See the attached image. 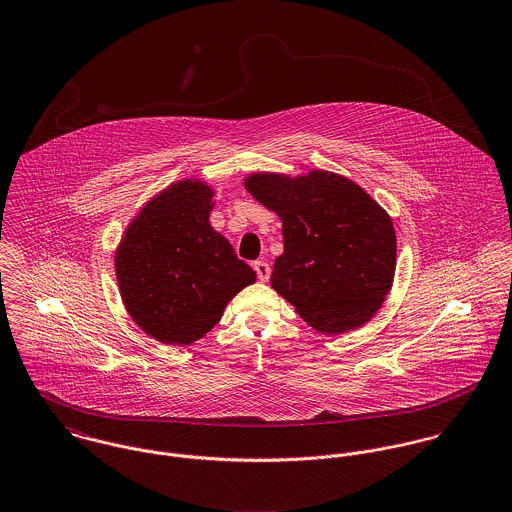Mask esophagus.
<instances>
[{
  "mask_svg": "<svg viewBox=\"0 0 512 512\" xmlns=\"http://www.w3.org/2000/svg\"><path fill=\"white\" fill-rule=\"evenodd\" d=\"M253 269H255L257 279H259L261 283L269 281V277H271V267H269V263H265V261H255V263H253Z\"/></svg>",
  "mask_w": 512,
  "mask_h": 512,
  "instance_id": "34e87169",
  "label": "esophagus"
}]
</instances>
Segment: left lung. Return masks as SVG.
I'll return each mask as SVG.
<instances>
[{"label": "left lung", "instance_id": "1", "mask_svg": "<svg viewBox=\"0 0 512 512\" xmlns=\"http://www.w3.org/2000/svg\"><path fill=\"white\" fill-rule=\"evenodd\" d=\"M245 190L283 222L271 286L322 334H343L383 306L397 269L391 216L353 180L330 171L253 172Z\"/></svg>", "mask_w": 512, "mask_h": 512}]
</instances>
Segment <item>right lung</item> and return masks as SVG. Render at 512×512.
<instances>
[{"label":"right lung","mask_w":512,"mask_h":512,"mask_svg":"<svg viewBox=\"0 0 512 512\" xmlns=\"http://www.w3.org/2000/svg\"><path fill=\"white\" fill-rule=\"evenodd\" d=\"M214 194L200 178L172 182L139 210L115 249L123 306L153 340L204 338L229 300L257 279L212 228Z\"/></svg>","instance_id":"right-lung-1"}]
</instances>
